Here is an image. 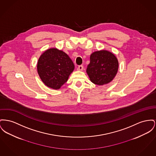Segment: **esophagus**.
Returning <instances> with one entry per match:
<instances>
[{
	"mask_svg": "<svg viewBox=\"0 0 156 156\" xmlns=\"http://www.w3.org/2000/svg\"><path fill=\"white\" fill-rule=\"evenodd\" d=\"M83 65H80V66H78V67L77 68V70L78 71H83Z\"/></svg>",
	"mask_w": 156,
	"mask_h": 156,
	"instance_id": "1",
	"label": "esophagus"
}]
</instances>
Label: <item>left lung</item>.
Wrapping results in <instances>:
<instances>
[{"label": "left lung", "instance_id": "8db88e82", "mask_svg": "<svg viewBox=\"0 0 156 156\" xmlns=\"http://www.w3.org/2000/svg\"><path fill=\"white\" fill-rule=\"evenodd\" d=\"M119 61L114 54L107 50H100L90 55V63L87 68L91 81L98 85L111 82L119 69Z\"/></svg>", "mask_w": 156, "mask_h": 156}]
</instances>
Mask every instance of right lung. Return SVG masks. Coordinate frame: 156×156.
Listing matches in <instances>:
<instances>
[{
    "label": "right lung",
    "mask_w": 156,
    "mask_h": 156,
    "mask_svg": "<svg viewBox=\"0 0 156 156\" xmlns=\"http://www.w3.org/2000/svg\"><path fill=\"white\" fill-rule=\"evenodd\" d=\"M74 68L69 56L56 48L47 49L40 56L37 64V73L42 81L54 90H59L68 81Z\"/></svg>",
    "instance_id": "1"
}]
</instances>
